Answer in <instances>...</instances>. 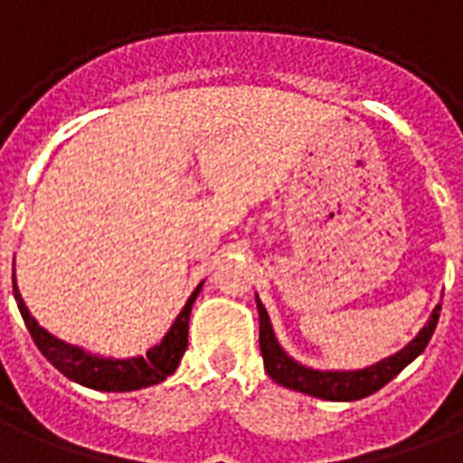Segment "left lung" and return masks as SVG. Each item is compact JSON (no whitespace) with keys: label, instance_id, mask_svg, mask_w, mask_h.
Here are the masks:
<instances>
[{"label":"left lung","instance_id":"8db88e82","mask_svg":"<svg viewBox=\"0 0 463 463\" xmlns=\"http://www.w3.org/2000/svg\"><path fill=\"white\" fill-rule=\"evenodd\" d=\"M255 302H258V315H260V352L262 362H265V369L278 384L288 389H295V392H302V394H310V397L330 399V402H354V399H364L369 394H374L379 389L384 387L387 382L397 377L402 369L407 367L409 362L424 352V347L431 340V335L437 330L439 312H441V302H439L429 322L419 330V335L414 340L409 342L407 347L399 349L397 354L392 357H384L377 364L364 369H349V372H322V369L305 367L280 347V342L272 332L270 317H268V310L262 307V302L258 300L255 295Z\"/></svg>","mask_w":463,"mask_h":463}]
</instances>
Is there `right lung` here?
<instances>
[{"label": "right lung", "mask_w": 463, "mask_h": 463, "mask_svg": "<svg viewBox=\"0 0 463 463\" xmlns=\"http://www.w3.org/2000/svg\"><path fill=\"white\" fill-rule=\"evenodd\" d=\"M203 282L193 290L188 302L183 305L181 315L175 317L171 330L165 332L158 345H153L146 354L128 359H114V357H99V354H89L76 345H66L54 335H49L44 327H39V322L32 317V312L26 310L22 295L16 290L14 280V300L19 305V312L24 317V325L32 340L39 347L52 364H54L64 377H69L81 387L96 389V392H133V389L151 387L158 384L165 377H171L178 362H181L183 352L188 347V320H191V307L198 292H201Z\"/></svg>", "instance_id": "right-lung-1"}]
</instances>
